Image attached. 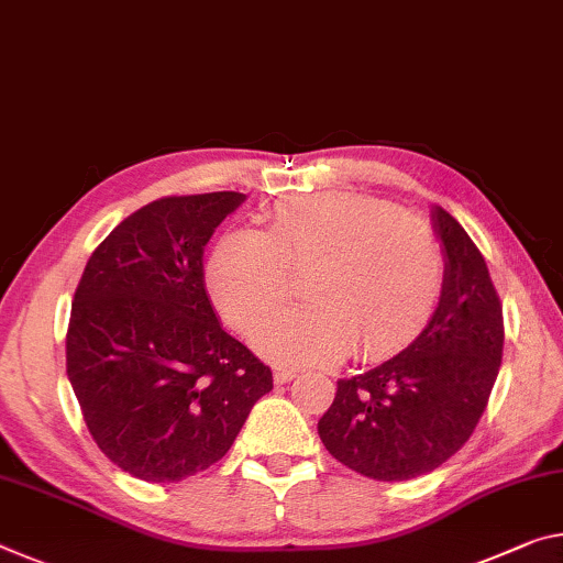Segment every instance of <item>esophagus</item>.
Listing matches in <instances>:
<instances>
[{
  "instance_id": "obj_1",
  "label": "esophagus",
  "mask_w": 563,
  "mask_h": 563,
  "mask_svg": "<svg viewBox=\"0 0 563 563\" xmlns=\"http://www.w3.org/2000/svg\"><path fill=\"white\" fill-rule=\"evenodd\" d=\"M298 376V371L296 368H278L275 371V383H288V380H292Z\"/></svg>"
}]
</instances>
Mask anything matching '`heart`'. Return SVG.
Listing matches in <instances>:
<instances>
[{
	"label": "heart",
	"mask_w": 563,
	"mask_h": 563,
	"mask_svg": "<svg viewBox=\"0 0 563 563\" xmlns=\"http://www.w3.org/2000/svg\"><path fill=\"white\" fill-rule=\"evenodd\" d=\"M443 247L423 218L358 192H320L275 205L265 230L222 235L208 288L230 323L255 330L280 313L310 273L313 302L255 335L267 358L380 361L421 333L443 290Z\"/></svg>",
	"instance_id": "1"
}]
</instances>
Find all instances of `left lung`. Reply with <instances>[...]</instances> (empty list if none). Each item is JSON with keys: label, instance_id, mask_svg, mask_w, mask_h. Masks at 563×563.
Instances as JSON below:
<instances>
[{"label": "left lung", "instance_id": "obj_1", "mask_svg": "<svg viewBox=\"0 0 563 563\" xmlns=\"http://www.w3.org/2000/svg\"><path fill=\"white\" fill-rule=\"evenodd\" d=\"M443 290L421 335L394 358L338 380L318 421L333 459L376 481L431 474L471 439L504 355L501 300L484 255L439 205Z\"/></svg>", "mask_w": 563, "mask_h": 563}]
</instances>
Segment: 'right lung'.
Returning <instances> with one entry per match:
<instances>
[{
	"instance_id": "1",
	"label": "right lung",
	"mask_w": 563,
	"mask_h": 563,
	"mask_svg": "<svg viewBox=\"0 0 563 563\" xmlns=\"http://www.w3.org/2000/svg\"><path fill=\"white\" fill-rule=\"evenodd\" d=\"M240 192L163 198L87 261L67 330V378L114 466L175 484L218 463L273 373L225 333L205 288L212 233Z\"/></svg>"
}]
</instances>
